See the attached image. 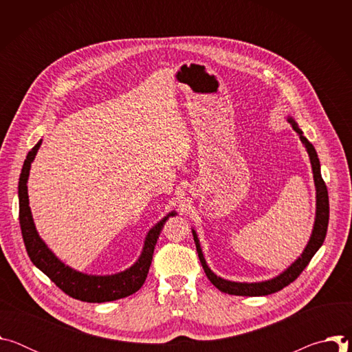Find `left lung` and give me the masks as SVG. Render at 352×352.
I'll list each match as a JSON object with an SVG mask.
<instances>
[{"label":"left lung","mask_w":352,"mask_h":352,"mask_svg":"<svg viewBox=\"0 0 352 352\" xmlns=\"http://www.w3.org/2000/svg\"><path fill=\"white\" fill-rule=\"evenodd\" d=\"M287 121L291 124L292 129L299 135L300 142H302L304 146L307 147V152L309 155L311 164H312L314 179H315V186H316V217H315V224H314L311 239H309L307 248L304 249L302 255H300L288 269H285L277 277L267 280V281H261V283H236V281H230V280L217 277L210 270V267L208 266V263L205 261L196 231L192 228L193 241L196 243L199 261H200V263H202L204 270H205L208 278L210 280V283L216 288H219L221 292H226L230 295H242V296H262V295H269V294L283 289L289 283H292L300 273H302V270L308 266V263L311 262L314 255L318 252L319 248L323 245V241L326 238L327 226H329V193H327L326 184L320 174V162L318 159V153H316L314 144L304 136V132L299 129L295 120L292 117H288Z\"/></svg>","instance_id":"8db88e82"}]
</instances>
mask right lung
Listing matches in <instances>:
<instances>
[{"label":"right lung","mask_w":352,"mask_h":352,"mask_svg":"<svg viewBox=\"0 0 352 352\" xmlns=\"http://www.w3.org/2000/svg\"><path fill=\"white\" fill-rule=\"evenodd\" d=\"M41 144V139L30 150L22 167L19 177V224L22 230L23 242L28 250V255L33 265L40 269L50 280H52L60 289L67 295L83 300V302H109L120 298H125L136 292L144 283L150 265H152L155 246L159 235L163 230L164 223L170 216H175V212L168 213L146 235L143 250L139 259L126 270L111 274V276H91L76 272L63 263L53 252L47 248L44 241L40 238L32 217L29 208L28 195V178L32 162L34 160L37 150Z\"/></svg>","instance_id":"obj_1"}]
</instances>
